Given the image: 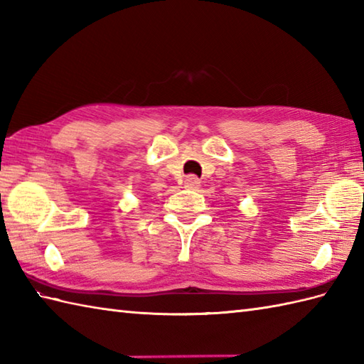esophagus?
Masks as SVG:
<instances>
[{"instance_id":"obj_1","label":"esophagus","mask_w":364,"mask_h":364,"mask_svg":"<svg viewBox=\"0 0 364 364\" xmlns=\"http://www.w3.org/2000/svg\"><path fill=\"white\" fill-rule=\"evenodd\" d=\"M184 188L192 189V191H197V189L200 188V180L197 178L196 175H189V176H186V180H184Z\"/></svg>"}]
</instances>
